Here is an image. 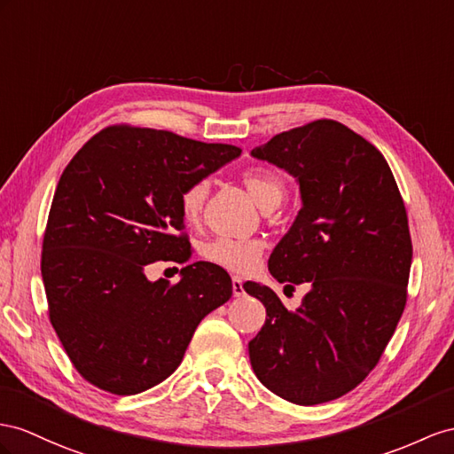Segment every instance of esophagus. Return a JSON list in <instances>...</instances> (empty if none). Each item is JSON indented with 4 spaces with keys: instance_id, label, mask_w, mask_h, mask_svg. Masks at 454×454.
Masks as SVG:
<instances>
[{
    "instance_id": "esophagus-1",
    "label": "esophagus",
    "mask_w": 454,
    "mask_h": 454,
    "mask_svg": "<svg viewBox=\"0 0 454 454\" xmlns=\"http://www.w3.org/2000/svg\"><path fill=\"white\" fill-rule=\"evenodd\" d=\"M231 292H234V295H236V297L246 295V289H243V282H241V278H238V276L231 278Z\"/></svg>"
}]
</instances>
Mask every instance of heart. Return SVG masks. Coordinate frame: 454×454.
Masks as SVG:
<instances>
[{
    "mask_svg": "<svg viewBox=\"0 0 454 454\" xmlns=\"http://www.w3.org/2000/svg\"><path fill=\"white\" fill-rule=\"evenodd\" d=\"M241 182L246 190L264 211L282 205L287 195V182L280 172L269 167H249L241 172ZM208 195V180H195L185 185L180 193V213L188 224L200 223L205 200ZM262 241L215 238L203 243L201 257L220 269L246 274L259 264L262 257Z\"/></svg>",
    "mask_w": 454,
    "mask_h": 454,
    "instance_id": "b5f03b06",
    "label": "heart"
}]
</instances>
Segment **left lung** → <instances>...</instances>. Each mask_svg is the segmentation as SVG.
I'll return each mask as SVG.
<instances>
[{
	"instance_id": "1",
	"label": "left lung",
	"mask_w": 454,
	"mask_h": 454,
	"mask_svg": "<svg viewBox=\"0 0 454 454\" xmlns=\"http://www.w3.org/2000/svg\"><path fill=\"white\" fill-rule=\"evenodd\" d=\"M297 178L303 207L269 259L280 284H309L297 310L270 287L243 289L266 309L249 358L262 386L295 404L355 389L386 351L406 305L412 241L397 182L380 151L320 119L254 147Z\"/></svg>"
}]
</instances>
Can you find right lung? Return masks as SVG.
Here are the masks:
<instances>
[{
    "mask_svg": "<svg viewBox=\"0 0 454 454\" xmlns=\"http://www.w3.org/2000/svg\"><path fill=\"white\" fill-rule=\"evenodd\" d=\"M241 149L167 130L107 126L61 174L42 243L50 322L91 386L136 395L182 363L195 328L231 297L213 262H192L180 282H149L155 261L185 262L180 193Z\"/></svg>",
    "mask_w": 454,
    "mask_h": 454,
    "instance_id": "obj_1",
    "label": "right lung"
}]
</instances>
